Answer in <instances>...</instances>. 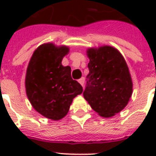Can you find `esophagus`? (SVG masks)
Masks as SVG:
<instances>
[{
  "label": "esophagus",
  "mask_w": 156,
  "mask_h": 156,
  "mask_svg": "<svg viewBox=\"0 0 156 156\" xmlns=\"http://www.w3.org/2000/svg\"><path fill=\"white\" fill-rule=\"evenodd\" d=\"M78 83H80V84L83 87V85H84V78H81L79 80H78Z\"/></svg>",
  "instance_id": "34e87169"
}]
</instances>
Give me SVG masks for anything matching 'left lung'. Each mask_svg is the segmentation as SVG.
<instances>
[{"instance_id":"8db88e82","label":"left lung","mask_w":156,"mask_h":156,"mask_svg":"<svg viewBox=\"0 0 156 156\" xmlns=\"http://www.w3.org/2000/svg\"><path fill=\"white\" fill-rule=\"evenodd\" d=\"M89 73L83 97L102 117L115 115L127 105L133 83L127 63L117 49L110 46L89 48Z\"/></svg>"}]
</instances>
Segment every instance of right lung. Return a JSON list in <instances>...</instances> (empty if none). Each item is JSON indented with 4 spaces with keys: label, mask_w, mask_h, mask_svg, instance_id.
<instances>
[{
    "label": "right lung",
    "mask_w": 156,
    "mask_h": 156,
    "mask_svg": "<svg viewBox=\"0 0 156 156\" xmlns=\"http://www.w3.org/2000/svg\"><path fill=\"white\" fill-rule=\"evenodd\" d=\"M69 51L66 46H39L33 52L26 74V92L32 107L44 117L59 120L68 114L73 99L83 87L71 77V68L62 65Z\"/></svg>",
    "instance_id": "1"
}]
</instances>
